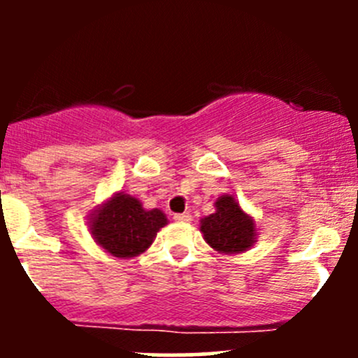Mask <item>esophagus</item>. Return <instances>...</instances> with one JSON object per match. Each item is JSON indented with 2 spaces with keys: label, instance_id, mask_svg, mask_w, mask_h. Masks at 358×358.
<instances>
[{
  "label": "esophagus",
  "instance_id": "esophagus-1",
  "mask_svg": "<svg viewBox=\"0 0 358 358\" xmlns=\"http://www.w3.org/2000/svg\"><path fill=\"white\" fill-rule=\"evenodd\" d=\"M173 218H175L178 223H190V222H192V215H190V213H180V215H175Z\"/></svg>",
  "mask_w": 358,
  "mask_h": 358
}]
</instances>
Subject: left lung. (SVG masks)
I'll return each instance as SVG.
<instances>
[{"instance_id": "1", "label": "left lung", "mask_w": 358, "mask_h": 358, "mask_svg": "<svg viewBox=\"0 0 358 358\" xmlns=\"http://www.w3.org/2000/svg\"><path fill=\"white\" fill-rule=\"evenodd\" d=\"M206 243L223 255H239L256 243V223L232 194H223L215 201V213L201 220Z\"/></svg>"}]
</instances>
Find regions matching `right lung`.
Instances as JSON below:
<instances>
[{
  "instance_id": "obj_1",
  "label": "right lung",
  "mask_w": 358,
  "mask_h": 358,
  "mask_svg": "<svg viewBox=\"0 0 358 358\" xmlns=\"http://www.w3.org/2000/svg\"><path fill=\"white\" fill-rule=\"evenodd\" d=\"M168 225L161 209H145L136 197L117 192L90 215L92 237L115 258H135L150 248L157 232Z\"/></svg>"
}]
</instances>
